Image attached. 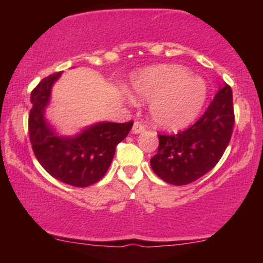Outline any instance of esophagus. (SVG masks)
<instances>
[{"label": "esophagus", "instance_id": "34e87169", "mask_svg": "<svg viewBox=\"0 0 263 263\" xmlns=\"http://www.w3.org/2000/svg\"><path fill=\"white\" fill-rule=\"evenodd\" d=\"M145 129H146L145 124L141 123V122H139V121L135 122L134 125H133V133H134V134H140V133H142Z\"/></svg>", "mask_w": 263, "mask_h": 263}]
</instances>
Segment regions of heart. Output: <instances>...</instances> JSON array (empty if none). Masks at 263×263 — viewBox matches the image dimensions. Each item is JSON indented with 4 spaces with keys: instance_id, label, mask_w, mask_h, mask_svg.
I'll list each match as a JSON object with an SVG mask.
<instances>
[{
    "instance_id": "obj_1",
    "label": "heart",
    "mask_w": 263,
    "mask_h": 263,
    "mask_svg": "<svg viewBox=\"0 0 263 263\" xmlns=\"http://www.w3.org/2000/svg\"><path fill=\"white\" fill-rule=\"evenodd\" d=\"M130 91L135 98L151 100V117L157 127L176 130L199 116L208 85L182 66H159L133 75Z\"/></svg>"
}]
</instances>
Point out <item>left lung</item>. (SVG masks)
Returning <instances> with one entry per match:
<instances>
[{
	"mask_svg": "<svg viewBox=\"0 0 263 263\" xmlns=\"http://www.w3.org/2000/svg\"><path fill=\"white\" fill-rule=\"evenodd\" d=\"M233 125L232 89L225 84L192 127L176 135H158L159 147L151 166L158 177L170 184L195 182L220 160L231 140Z\"/></svg>",
	"mask_w": 263,
	"mask_h": 263,
	"instance_id": "left-lung-1",
	"label": "left lung"
}]
</instances>
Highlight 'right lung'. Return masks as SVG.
I'll use <instances>...</instances> for the list:
<instances>
[{"mask_svg": "<svg viewBox=\"0 0 263 263\" xmlns=\"http://www.w3.org/2000/svg\"><path fill=\"white\" fill-rule=\"evenodd\" d=\"M61 71L44 78L31 93L28 133L34 156L45 171L66 184L84 188L103 178L111 165L116 146L129 134L133 121L127 123L99 122L80 134L57 135L44 118L51 87Z\"/></svg>", "mask_w": 263, "mask_h": 263, "instance_id": "1", "label": "right lung"}]
</instances>
